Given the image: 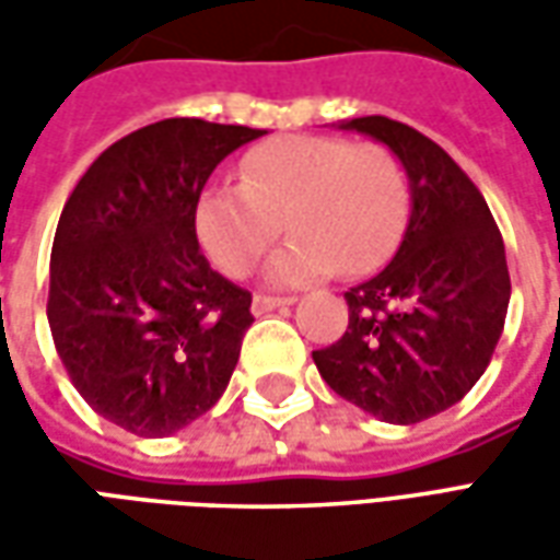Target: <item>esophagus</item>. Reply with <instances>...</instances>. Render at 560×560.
Returning <instances> with one entry per match:
<instances>
[{
	"mask_svg": "<svg viewBox=\"0 0 560 560\" xmlns=\"http://www.w3.org/2000/svg\"><path fill=\"white\" fill-rule=\"evenodd\" d=\"M293 300L291 296H269V293H255L252 300V312L255 315H267V312H276V308H288Z\"/></svg>",
	"mask_w": 560,
	"mask_h": 560,
	"instance_id": "34e87169",
	"label": "esophagus"
}]
</instances>
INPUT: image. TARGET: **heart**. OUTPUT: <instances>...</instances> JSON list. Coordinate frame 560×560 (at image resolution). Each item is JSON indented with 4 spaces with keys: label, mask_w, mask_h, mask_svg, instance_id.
Here are the masks:
<instances>
[{
    "label": "heart",
    "mask_w": 560,
    "mask_h": 560,
    "mask_svg": "<svg viewBox=\"0 0 560 560\" xmlns=\"http://www.w3.org/2000/svg\"><path fill=\"white\" fill-rule=\"evenodd\" d=\"M405 209L396 164L348 140L288 135L240 161V183L212 179L191 203V231L212 267L243 276L276 236L284 215L291 240L269 257L264 276L300 288L336 272H363L387 255Z\"/></svg>",
    "instance_id": "1"
}]
</instances>
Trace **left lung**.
Masks as SVG:
<instances>
[{
  "mask_svg": "<svg viewBox=\"0 0 560 560\" xmlns=\"http://www.w3.org/2000/svg\"><path fill=\"white\" fill-rule=\"evenodd\" d=\"M339 128L401 161L411 215L396 257L345 293V336L312 357L341 399L411 425L453 408L492 360L510 305L504 240L480 188L417 128L387 116Z\"/></svg>",
  "mask_w": 560,
  "mask_h": 560,
  "instance_id": "left-lung-1",
  "label": "left lung"
}]
</instances>
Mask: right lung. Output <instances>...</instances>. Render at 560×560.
<instances>
[{"label": "right lung", "mask_w": 560, "mask_h": 560, "mask_svg": "<svg viewBox=\"0 0 560 560\" xmlns=\"http://www.w3.org/2000/svg\"><path fill=\"white\" fill-rule=\"evenodd\" d=\"M260 135L161 119L104 149L66 200L47 320L71 384L126 432H179L236 369L252 293L200 255L191 203L219 161Z\"/></svg>", "instance_id": "right-lung-1"}]
</instances>
